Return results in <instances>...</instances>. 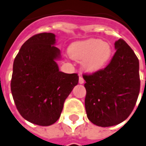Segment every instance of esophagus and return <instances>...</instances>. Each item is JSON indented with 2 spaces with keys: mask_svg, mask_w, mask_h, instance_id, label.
<instances>
[{
  "mask_svg": "<svg viewBox=\"0 0 146 146\" xmlns=\"http://www.w3.org/2000/svg\"><path fill=\"white\" fill-rule=\"evenodd\" d=\"M84 83V78H82V76H79V84H82Z\"/></svg>",
  "mask_w": 146,
  "mask_h": 146,
  "instance_id": "esophagus-1",
  "label": "esophagus"
}]
</instances>
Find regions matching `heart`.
Masks as SVG:
<instances>
[{"label":"heart","instance_id":"1","mask_svg":"<svg viewBox=\"0 0 146 146\" xmlns=\"http://www.w3.org/2000/svg\"><path fill=\"white\" fill-rule=\"evenodd\" d=\"M112 46L99 39L76 42L70 46L71 58L82 62V67L88 72H96L106 66L112 56Z\"/></svg>","mask_w":146,"mask_h":146}]
</instances>
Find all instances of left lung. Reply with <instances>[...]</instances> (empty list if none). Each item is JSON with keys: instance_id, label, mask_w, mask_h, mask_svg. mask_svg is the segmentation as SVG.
<instances>
[{"instance_id": "left-lung-1", "label": "left lung", "mask_w": 146, "mask_h": 146, "mask_svg": "<svg viewBox=\"0 0 146 146\" xmlns=\"http://www.w3.org/2000/svg\"><path fill=\"white\" fill-rule=\"evenodd\" d=\"M104 69L84 74L87 90L85 108L88 119L100 127L117 125L133 110L140 90L139 59L123 39Z\"/></svg>"}]
</instances>
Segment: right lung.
I'll use <instances>...</instances> for the list:
<instances>
[{"mask_svg": "<svg viewBox=\"0 0 146 146\" xmlns=\"http://www.w3.org/2000/svg\"><path fill=\"white\" fill-rule=\"evenodd\" d=\"M56 35L40 33L23 44L13 62L11 92L23 118L40 126L59 119L65 100L78 83V74L59 72Z\"/></svg>", "mask_w": 146, "mask_h": 146, "instance_id": "1", "label": "right lung"}]
</instances>
